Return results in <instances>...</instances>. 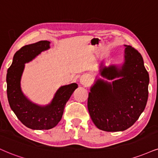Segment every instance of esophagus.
<instances>
[{
    "instance_id": "esophagus-1",
    "label": "esophagus",
    "mask_w": 158,
    "mask_h": 158,
    "mask_svg": "<svg viewBox=\"0 0 158 158\" xmlns=\"http://www.w3.org/2000/svg\"><path fill=\"white\" fill-rule=\"evenodd\" d=\"M88 78L86 76H83L80 78V83L82 85H86L88 83Z\"/></svg>"
}]
</instances>
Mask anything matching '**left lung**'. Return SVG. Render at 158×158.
<instances>
[{"label":"left lung","instance_id":"8db88e82","mask_svg":"<svg viewBox=\"0 0 158 158\" xmlns=\"http://www.w3.org/2000/svg\"><path fill=\"white\" fill-rule=\"evenodd\" d=\"M124 62L121 67L101 64L100 73L110 83L98 79L91 87L87 108L97 128L118 132L130 128L145 109L148 100L149 73L141 54L125 45Z\"/></svg>","mask_w":158,"mask_h":158}]
</instances>
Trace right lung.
I'll return each instance as SVG.
<instances>
[{
  "label": "right lung",
  "instance_id": "right-lung-1",
  "mask_svg": "<svg viewBox=\"0 0 158 158\" xmlns=\"http://www.w3.org/2000/svg\"><path fill=\"white\" fill-rule=\"evenodd\" d=\"M49 48L50 42L47 40L25 45L15 53L12 63L7 71L6 91L11 109L25 126L32 130H49L56 126L62 118L66 103L78 87L76 83L60 87L51 103L46 106L32 103L24 96L20 87V79L25 63Z\"/></svg>",
  "mask_w": 158,
  "mask_h": 158
}]
</instances>
